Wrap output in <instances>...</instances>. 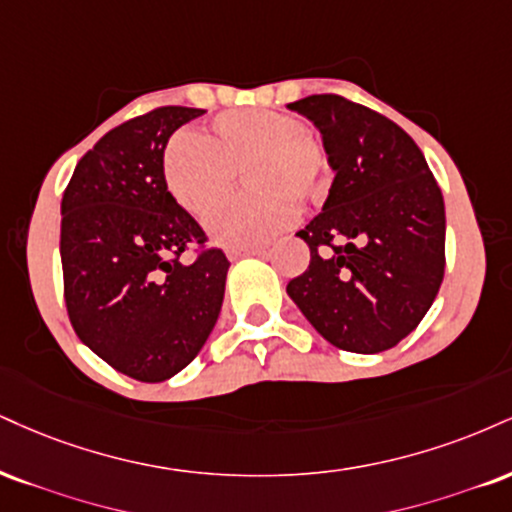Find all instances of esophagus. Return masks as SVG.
Segmentation results:
<instances>
[{
  "label": "esophagus",
  "instance_id": "1",
  "mask_svg": "<svg viewBox=\"0 0 512 512\" xmlns=\"http://www.w3.org/2000/svg\"><path fill=\"white\" fill-rule=\"evenodd\" d=\"M264 250L262 245H248V248H231L229 252H226V255H229V260H240V257H252V255H264Z\"/></svg>",
  "mask_w": 512,
  "mask_h": 512
}]
</instances>
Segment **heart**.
<instances>
[{"instance_id": "1", "label": "heart", "mask_w": 512, "mask_h": 512, "mask_svg": "<svg viewBox=\"0 0 512 512\" xmlns=\"http://www.w3.org/2000/svg\"><path fill=\"white\" fill-rule=\"evenodd\" d=\"M255 188L221 205L207 229L226 248L274 238L295 219V200L312 202L326 188V152L293 114L250 109L219 116L212 135L178 133L164 152V181L186 212L205 217L231 193L236 174Z\"/></svg>"}]
</instances>
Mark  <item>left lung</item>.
Segmentation results:
<instances>
[{"mask_svg": "<svg viewBox=\"0 0 512 512\" xmlns=\"http://www.w3.org/2000/svg\"><path fill=\"white\" fill-rule=\"evenodd\" d=\"M322 133L334 171L322 212L298 236L310 267L286 286L331 346L381 353L432 307L446 267V209L403 128L338 95L288 104Z\"/></svg>", "mask_w": 512, "mask_h": 512, "instance_id": "8db88e82", "label": "left lung"}]
</instances>
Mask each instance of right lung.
I'll return each instance as SVG.
<instances>
[{
  "label": "right lung",
  "instance_id": "right-lung-1",
  "mask_svg": "<svg viewBox=\"0 0 512 512\" xmlns=\"http://www.w3.org/2000/svg\"><path fill=\"white\" fill-rule=\"evenodd\" d=\"M205 109L159 107L85 152L61 200V269L80 341L138 381L171 379L217 324L231 262L205 250L181 262L205 231L164 181L176 128Z\"/></svg>",
  "mask_w": 512,
  "mask_h": 512
}]
</instances>
